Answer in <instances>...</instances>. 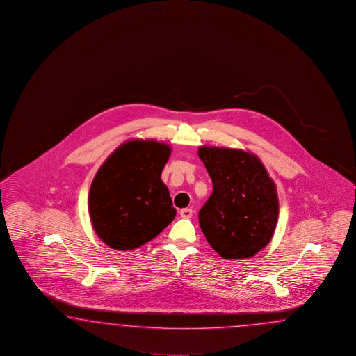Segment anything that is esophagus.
Segmentation results:
<instances>
[{"label":"esophagus","instance_id":"34e87169","mask_svg":"<svg viewBox=\"0 0 356 356\" xmlns=\"http://www.w3.org/2000/svg\"><path fill=\"white\" fill-rule=\"evenodd\" d=\"M179 213H181V218H184V219H189V218H192V213H193V211H192V209H181Z\"/></svg>","mask_w":356,"mask_h":356}]
</instances>
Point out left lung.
Instances as JSON below:
<instances>
[{
  "label": "left lung",
  "instance_id": "obj_1",
  "mask_svg": "<svg viewBox=\"0 0 356 356\" xmlns=\"http://www.w3.org/2000/svg\"><path fill=\"white\" fill-rule=\"evenodd\" d=\"M198 156L213 186L198 212L207 242L225 259L253 257L273 239L277 224L275 183L254 154L202 146Z\"/></svg>",
  "mask_w": 356,
  "mask_h": 356
}]
</instances>
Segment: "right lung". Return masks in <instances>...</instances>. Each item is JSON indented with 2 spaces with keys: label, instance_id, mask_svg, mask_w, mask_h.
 <instances>
[{
  "label": "right lung",
  "instance_id": "right-lung-1",
  "mask_svg": "<svg viewBox=\"0 0 356 356\" xmlns=\"http://www.w3.org/2000/svg\"><path fill=\"white\" fill-rule=\"evenodd\" d=\"M170 152L169 145L155 140H131L99 168L89 191V215L111 248H138L175 219L169 189L160 178Z\"/></svg>",
  "mask_w": 356,
  "mask_h": 356
}]
</instances>
